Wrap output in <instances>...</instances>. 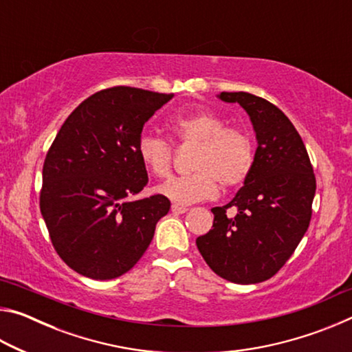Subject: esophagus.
<instances>
[{
    "mask_svg": "<svg viewBox=\"0 0 352 352\" xmlns=\"http://www.w3.org/2000/svg\"><path fill=\"white\" fill-rule=\"evenodd\" d=\"M170 211L174 212V214H184V212L188 211V208H186V206H178V205H172Z\"/></svg>",
    "mask_w": 352,
    "mask_h": 352,
    "instance_id": "obj_1",
    "label": "esophagus"
}]
</instances>
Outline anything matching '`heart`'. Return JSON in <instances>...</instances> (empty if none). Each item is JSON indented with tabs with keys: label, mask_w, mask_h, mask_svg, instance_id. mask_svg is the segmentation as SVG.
I'll return each mask as SVG.
<instances>
[{
	"label": "heart",
	"mask_w": 352,
	"mask_h": 352,
	"mask_svg": "<svg viewBox=\"0 0 352 352\" xmlns=\"http://www.w3.org/2000/svg\"><path fill=\"white\" fill-rule=\"evenodd\" d=\"M168 127L177 142L194 146L189 162L194 172L158 184L155 190L160 195L175 205H190L216 197L219 184L230 190L247 180L253 168V142L243 130L226 127L222 118L206 110L184 113L172 119ZM136 153L152 175L169 174L172 147L168 141L142 135Z\"/></svg>",
	"instance_id": "b5f03b06"
}]
</instances>
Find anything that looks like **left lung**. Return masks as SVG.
Listing matches in <instances>:
<instances>
[{"label":"left lung","mask_w":352,"mask_h":352,"mask_svg":"<svg viewBox=\"0 0 352 352\" xmlns=\"http://www.w3.org/2000/svg\"><path fill=\"white\" fill-rule=\"evenodd\" d=\"M217 99L239 104L256 135L253 168L236 197L212 208V230L197 237V248L220 278L256 284L281 269L309 228L315 175L294 124L269 100L250 93H220ZM236 208L228 218L226 210Z\"/></svg>","instance_id":"8db88e82"}]
</instances>
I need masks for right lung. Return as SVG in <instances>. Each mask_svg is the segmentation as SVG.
<instances>
[{
	"label": "right lung",
	"instance_id": "obj_1",
	"mask_svg": "<svg viewBox=\"0 0 352 352\" xmlns=\"http://www.w3.org/2000/svg\"><path fill=\"white\" fill-rule=\"evenodd\" d=\"M172 94L132 87L94 93L58 130L43 164L41 216L58 256L91 279L124 275L170 210L163 195L135 200L148 182L136 146Z\"/></svg>",
	"mask_w": 352,
	"mask_h": 352
}]
</instances>
